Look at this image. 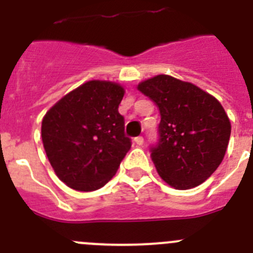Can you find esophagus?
I'll return each instance as SVG.
<instances>
[{
    "label": "esophagus",
    "instance_id": "obj_1",
    "mask_svg": "<svg viewBox=\"0 0 253 253\" xmlns=\"http://www.w3.org/2000/svg\"><path fill=\"white\" fill-rule=\"evenodd\" d=\"M134 142L137 143L138 146H143V143H144V139H143L142 135H139V137L134 138Z\"/></svg>",
    "mask_w": 253,
    "mask_h": 253
}]
</instances>
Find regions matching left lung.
<instances>
[{
  "instance_id": "1",
  "label": "left lung",
  "mask_w": 253,
  "mask_h": 253,
  "mask_svg": "<svg viewBox=\"0 0 253 253\" xmlns=\"http://www.w3.org/2000/svg\"><path fill=\"white\" fill-rule=\"evenodd\" d=\"M160 109L158 142L151 158L158 175L177 190L193 189L224 158L231 122L220 102L190 82L167 75L138 84Z\"/></svg>"
}]
</instances>
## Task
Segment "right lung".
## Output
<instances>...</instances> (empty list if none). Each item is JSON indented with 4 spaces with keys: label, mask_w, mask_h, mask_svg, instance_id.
Returning a JSON list of instances; mask_svg holds the SVG:
<instances>
[{
    "label": "right lung",
    "mask_w": 253,
    "mask_h": 253,
    "mask_svg": "<svg viewBox=\"0 0 253 253\" xmlns=\"http://www.w3.org/2000/svg\"><path fill=\"white\" fill-rule=\"evenodd\" d=\"M120 84L88 81L67 93L42 122V139L59 180L77 191H93L111 180L131 147Z\"/></svg>",
    "instance_id": "add662e5"
}]
</instances>
